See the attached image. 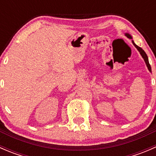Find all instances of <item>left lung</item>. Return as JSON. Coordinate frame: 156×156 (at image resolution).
<instances>
[{
  "mask_svg": "<svg viewBox=\"0 0 156 156\" xmlns=\"http://www.w3.org/2000/svg\"><path fill=\"white\" fill-rule=\"evenodd\" d=\"M125 35H126L127 37H128V38L132 39L131 35H130V34H129L128 33H126V34H125ZM132 43H133V44L134 45L135 48L137 49L138 51L140 52V55H141V56H142V57L144 58V61H145V62H146V66H147V68H148V69H149V72H152V70H151V66H150V65H149V59H148V56H147V55H146V53H145V51H144V50H143V49L141 48H140V47H138L137 45H136V44H135L134 42H133V41H132Z\"/></svg>",
  "mask_w": 156,
  "mask_h": 156,
  "instance_id": "left-lung-1",
  "label": "left lung"
}]
</instances>
